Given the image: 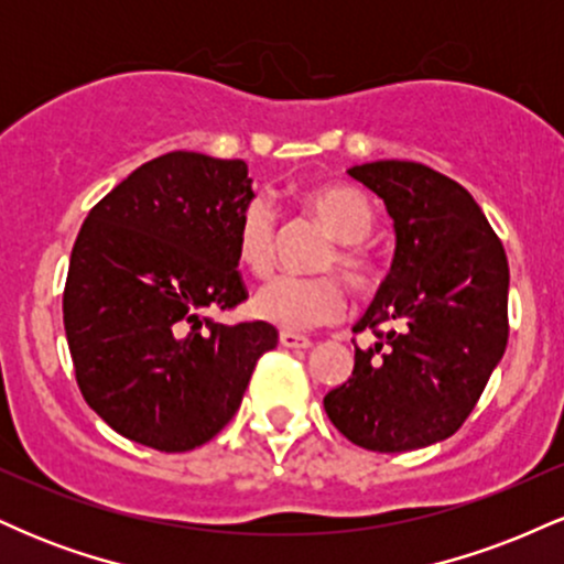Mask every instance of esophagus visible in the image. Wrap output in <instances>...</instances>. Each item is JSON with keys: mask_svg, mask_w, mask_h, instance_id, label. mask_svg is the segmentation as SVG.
Here are the masks:
<instances>
[{"mask_svg": "<svg viewBox=\"0 0 564 564\" xmlns=\"http://www.w3.org/2000/svg\"><path fill=\"white\" fill-rule=\"evenodd\" d=\"M278 339H281L283 347H291V349H307L310 345H313V341H310L307 336L294 334V332H281V336H278Z\"/></svg>", "mask_w": 564, "mask_h": 564, "instance_id": "esophagus-1", "label": "esophagus"}]
</instances>
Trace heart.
<instances>
[{"label": "heart", "instance_id": "heart-1", "mask_svg": "<svg viewBox=\"0 0 564 564\" xmlns=\"http://www.w3.org/2000/svg\"><path fill=\"white\" fill-rule=\"evenodd\" d=\"M304 204L336 238L334 251L323 268H339L355 291H371L379 283V262L364 241L373 230V206L352 185H315L304 193ZM278 215L268 198L254 196L243 204L236 225V257L251 275L264 278L275 268ZM262 321L275 323L286 332L326 326L341 318L347 300L345 289L334 275L318 278H275L264 283L251 302Z\"/></svg>", "mask_w": 564, "mask_h": 564}]
</instances>
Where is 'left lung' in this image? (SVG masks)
<instances>
[{
    "label": "left lung",
    "mask_w": 564,
    "mask_h": 564,
    "mask_svg": "<svg viewBox=\"0 0 564 564\" xmlns=\"http://www.w3.org/2000/svg\"><path fill=\"white\" fill-rule=\"evenodd\" d=\"M349 177L384 200L398 246L355 326L379 341L355 347L352 377L323 408L360 448H424L467 422L507 349V251L467 187L430 166L373 161L352 166Z\"/></svg>",
    "instance_id": "left-lung-1"
}]
</instances>
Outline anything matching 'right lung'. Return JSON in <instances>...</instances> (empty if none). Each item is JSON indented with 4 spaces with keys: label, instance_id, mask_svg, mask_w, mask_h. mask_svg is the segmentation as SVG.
Segmentation results:
<instances>
[{
    "label": "right lung",
    "instance_id": "right-lung-1",
    "mask_svg": "<svg viewBox=\"0 0 564 564\" xmlns=\"http://www.w3.org/2000/svg\"><path fill=\"white\" fill-rule=\"evenodd\" d=\"M254 198L241 159L172 151L89 209L70 251L63 326L76 384L111 430L164 453L209 443L236 416L275 326H225L249 291L236 225Z\"/></svg>",
    "mask_w": 564,
    "mask_h": 564
}]
</instances>
